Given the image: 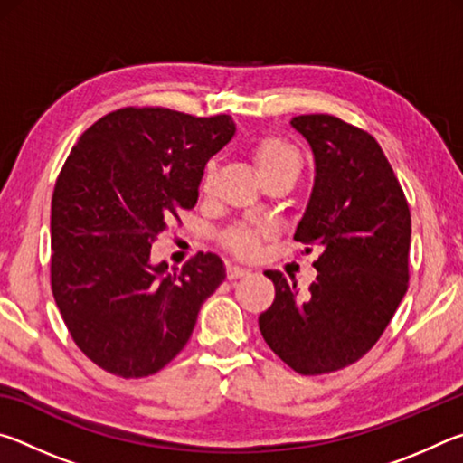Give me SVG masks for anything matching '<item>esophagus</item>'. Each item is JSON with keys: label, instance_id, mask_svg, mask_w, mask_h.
<instances>
[{"label": "esophagus", "instance_id": "obj_1", "mask_svg": "<svg viewBox=\"0 0 463 463\" xmlns=\"http://www.w3.org/2000/svg\"><path fill=\"white\" fill-rule=\"evenodd\" d=\"M245 276H249V269L245 268H239V265H229V268H226V278L229 279H239Z\"/></svg>", "mask_w": 463, "mask_h": 463}]
</instances>
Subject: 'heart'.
I'll use <instances>...</instances> for the list:
<instances>
[{
    "instance_id": "heart-1",
    "label": "heart",
    "mask_w": 463,
    "mask_h": 463,
    "mask_svg": "<svg viewBox=\"0 0 463 463\" xmlns=\"http://www.w3.org/2000/svg\"><path fill=\"white\" fill-rule=\"evenodd\" d=\"M253 163L260 174L261 182L269 177L278 175H289L298 179L302 171V153L298 151V146L289 143V140L281 137H263L257 140L253 151ZM214 177V163H208L206 171H203V190H208ZM263 237V231L257 226H237L224 234V245L226 249L237 257H253L260 249V241Z\"/></svg>"
}]
</instances>
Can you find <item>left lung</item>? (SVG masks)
<instances>
[{
  "instance_id": "8db88e82",
  "label": "left lung",
  "mask_w": 463,
  "mask_h": 463,
  "mask_svg": "<svg viewBox=\"0 0 463 463\" xmlns=\"http://www.w3.org/2000/svg\"><path fill=\"white\" fill-rule=\"evenodd\" d=\"M292 127L315 153L317 177L294 239L312 247L308 292L265 271L276 298L260 315L265 343L302 375L343 370L370 351L409 289L411 210L382 146L354 124L304 114Z\"/></svg>"
}]
</instances>
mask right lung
<instances>
[{
  "label": "right lung",
  "mask_w": 463,
  "mask_h": 463,
  "mask_svg": "<svg viewBox=\"0 0 463 463\" xmlns=\"http://www.w3.org/2000/svg\"><path fill=\"white\" fill-rule=\"evenodd\" d=\"M234 135L231 116L120 108L83 132L51 206V288L73 341L120 378L163 370L222 284L224 263L198 253L167 273L151 245L198 202L208 159Z\"/></svg>",
  "instance_id": "add662e5"
}]
</instances>
